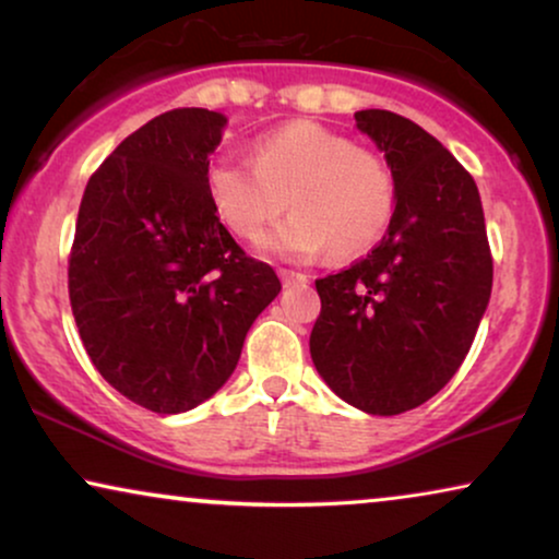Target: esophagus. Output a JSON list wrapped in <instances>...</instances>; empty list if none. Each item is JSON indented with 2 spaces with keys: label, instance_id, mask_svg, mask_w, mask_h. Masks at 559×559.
I'll use <instances>...</instances> for the list:
<instances>
[{
  "label": "esophagus",
  "instance_id": "1",
  "mask_svg": "<svg viewBox=\"0 0 559 559\" xmlns=\"http://www.w3.org/2000/svg\"><path fill=\"white\" fill-rule=\"evenodd\" d=\"M281 281H284L286 286H304V284H309L307 275L296 273V271H281Z\"/></svg>",
  "mask_w": 559,
  "mask_h": 559
}]
</instances>
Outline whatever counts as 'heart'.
I'll use <instances>...</instances> for the list:
<instances>
[{
	"label": "heart",
	"instance_id": "b5f03b06",
	"mask_svg": "<svg viewBox=\"0 0 559 559\" xmlns=\"http://www.w3.org/2000/svg\"><path fill=\"white\" fill-rule=\"evenodd\" d=\"M206 193L216 216L242 239L265 237L267 252L292 260L353 258L371 250L390 229L397 182L373 150L312 121L281 126L255 141L250 162L216 157L206 167Z\"/></svg>",
	"mask_w": 559,
	"mask_h": 559
}]
</instances>
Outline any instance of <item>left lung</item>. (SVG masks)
<instances>
[{"instance_id":"obj_1","label":"left lung","mask_w":559,"mask_h":559,"mask_svg":"<svg viewBox=\"0 0 559 559\" xmlns=\"http://www.w3.org/2000/svg\"><path fill=\"white\" fill-rule=\"evenodd\" d=\"M384 152L397 209L381 242L314 281L322 299L309 353L324 384L369 415H400L449 384L492 292L485 214L472 175L418 123L358 110Z\"/></svg>"}]
</instances>
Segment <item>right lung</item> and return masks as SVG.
<instances>
[{"instance_id":"1","label":"right lung","mask_w":559,"mask_h":559,"mask_svg":"<svg viewBox=\"0 0 559 559\" xmlns=\"http://www.w3.org/2000/svg\"><path fill=\"white\" fill-rule=\"evenodd\" d=\"M224 126L206 108L152 118L92 175L76 216L69 299L84 350L112 390L159 415L227 384L247 330L281 292L209 201Z\"/></svg>"}]
</instances>
